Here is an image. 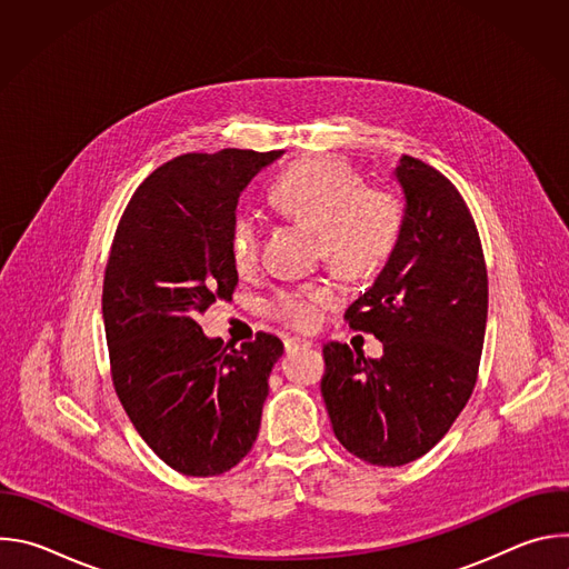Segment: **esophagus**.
<instances>
[{
  "label": "esophagus",
  "instance_id": "esophagus-1",
  "mask_svg": "<svg viewBox=\"0 0 569 569\" xmlns=\"http://www.w3.org/2000/svg\"><path fill=\"white\" fill-rule=\"evenodd\" d=\"M310 347H312V342L301 340V338H290V340H286V351H288V353H295V351H301V349H310Z\"/></svg>",
  "mask_w": 569,
  "mask_h": 569
}]
</instances>
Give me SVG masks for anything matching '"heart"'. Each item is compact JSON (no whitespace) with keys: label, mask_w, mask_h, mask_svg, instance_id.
<instances>
[{"label":"heart","mask_w":569,"mask_h":569,"mask_svg":"<svg viewBox=\"0 0 569 569\" xmlns=\"http://www.w3.org/2000/svg\"><path fill=\"white\" fill-rule=\"evenodd\" d=\"M277 213L315 227V254L347 279L376 274L389 259L400 227V198L380 184H362L360 171L345 159L317 154L286 167L270 184ZM263 220L238 211L229 224V252L238 272H252L261 261ZM340 303L331 279H312L277 290L268 312L292 331H312L327 310Z\"/></svg>","instance_id":"obj_1"}]
</instances>
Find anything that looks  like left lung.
<instances>
[{
	"label": "left lung",
	"instance_id": "8db88e82",
	"mask_svg": "<svg viewBox=\"0 0 569 569\" xmlns=\"http://www.w3.org/2000/svg\"><path fill=\"white\" fill-rule=\"evenodd\" d=\"M396 178L408 202L396 248L345 312L353 331L382 342V356L340 342L321 349V396L338 441L391 468L430 452L466 408L489 315L481 240L457 187L410 154Z\"/></svg>",
	"mask_w": 569,
	"mask_h": 569
}]
</instances>
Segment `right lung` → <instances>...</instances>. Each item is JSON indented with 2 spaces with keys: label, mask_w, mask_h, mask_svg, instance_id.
<instances>
[{
  "label": "right lung",
  "mask_w": 569,
  "mask_h": 569,
  "mask_svg": "<svg viewBox=\"0 0 569 569\" xmlns=\"http://www.w3.org/2000/svg\"><path fill=\"white\" fill-rule=\"evenodd\" d=\"M281 154H180L137 187L114 231L103 277L112 385L141 439L182 475L231 470L261 428L281 340L257 333L254 342L224 347L204 338L200 315L231 299L238 196Z\"/></svg>",
  "instance_id": "add662e5"
}]
</instances>
